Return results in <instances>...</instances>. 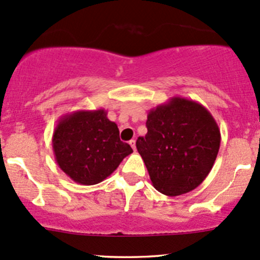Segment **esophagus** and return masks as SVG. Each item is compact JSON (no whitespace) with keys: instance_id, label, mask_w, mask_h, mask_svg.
<instances>
[{"instance_id":"obj_1","label":"esophagus","mask_w":260,"mask_h":260,"mask_svg":"<svg viewBox=\"0 0 260 260\" xmlns=\"http://www.w3.org/2000/svg\"><path fill=\"white\" fill-rule=\"evenodd\" d=\"M129 144H131V147L133 148V150H135V152H136V141H135V139H131Z\"/></svg>"}]
</instances>
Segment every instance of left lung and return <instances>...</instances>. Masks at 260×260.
<instances>
[{"instance_id":"8db88e82","label":"left lung","mask_w":260,"mask_h":260,"mask_svg":"<svg viewBox=\"0 0 260 260\" xmlns=\"http://www.w3.org/2000/svg\"><path fill=\"white\" fill-rule=\"evenodd\" d=\"M148 132L137 139L153 186L168 196L192 191L217 158L221 132L201 104L172 98L148 113Z\"/></svg>"}]
</instances>
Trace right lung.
I'll use <instances>...</instances> for the list:
<instances>
[{
	"label": "right lung",
	"instance_id": "obj_1",
	"mask_svg": "<svg viewBox=\"0 0 260 260\" xmlns=\"http://www.w3.org/2000/svg\"><path fill=\"white\" fill-rule=\"evenodd\" d=\"M51 144L59 168L81 185L104 181L133 153L131 145L119 139L118 127L107 118L104 108L62 116Z\"/></svg>",
	"mask_w": 260,
	"mask_h": 260
}]
</instances>
